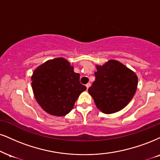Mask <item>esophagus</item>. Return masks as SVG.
I'll return each instance as SVG.
<instances>
[{"label":"esophagus","instance_id":"1","mask_svg":"<svg viewBox=\"0 0 160 160\" xmlns=\"http://www.w3.org/2000/svg\"><path fill=\"white\" fill-rule=\"evenodd\" d=\"M86 87H87V89H88V88L90 87V83H88L86 84Z\"/></svg>","mask_w":160,"mask_h":160}]
</instances>
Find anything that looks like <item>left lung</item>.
Instances as JSON below:
<instances>
[{
    "label": "left lung",
    "mask_w": 160,
    "mask_h": 160,
    "mask_svg": "<svg viewBox=\"0 0 160 160\" xmlns=\"http://www.w3.org/2000/svg\"><path fill=\"white\" fill-rule=\"evenodd\" d=\"M96 80L88 89L96 107L106 114L123 109L137 90V75L116 60H109L102 66L96 65Z\"/></svg>",
    "instance_id": "left-lung-1"
}]
</instances>
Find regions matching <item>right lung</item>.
Instances as JSON below:
<instances>
[{
    "mask_svg": "<svg viewBox=\"0 0 160 160\" xmlns=\"http://www.w3.org/2000/svg\"><path fill=\"white\" fill-rule=\"evenodd\" d=\"M32 88L39 105L50 115L63 116L70 113L75 102L87 89L80 83V75L66 59L49 60L35 69Z\"/></svg>",
    "mask_w": 160,
    "mask_h": 160,
    "instance_id": "1",
    "label": "right lung"
}]
</instances>
